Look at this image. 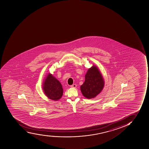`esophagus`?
Masks as SVG:
<instances>
[{
	"instance_id": "1",
	"label": "esophagus",
	"mask_w": 149,
	"mask_h": 149,
	"mask_svg": "<svg viewBox=\"0 0 149 149\" xmlns=\"http://www.w3.org/2000/svg\"><path fill=\"white\" fill-rule=\"evenodd\" d=\"M77 85L76 84H74V85L71 86V87L72 88H76L77 87Z\"/></svg>"
}]
</instances>
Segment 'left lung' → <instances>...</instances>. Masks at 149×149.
I'll return each mask as SVG.
<instances>
[{"label":"left lung","instance_id":"obj_1","mask_svg":"<svg viewBox=\"0 0 149 149\" xmlns=\"http://www.w3.org/2000/svg\"><path fill=\"white\" fill-rule=\"evenodd\" d=\"M105 81L100 71L97 66L93 65L87 70L85 75V81L80 86L83 95L88 99L97 97L102 91Z\"/></svg>","mask_w":149,"mask_h":149}]
</instances>
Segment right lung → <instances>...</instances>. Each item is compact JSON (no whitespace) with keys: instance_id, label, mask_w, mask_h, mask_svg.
Returning a JSON list of instances; mask_svg holds the SVG:
<instances>
[{"instance_id":"1","label":"right lung","mask_w":149,"mask_h":149,"mask_svg":"<svg viewBox=\"0 0 149 149\" xmlns=\"http://www.w3.org/2000/svg\"><path fill=\"white\" fill-rule=\"evenodd\" d=\"M42 89L46 96L52 100H58L63 95L61 84L51 73H48L44 79Z\"/></svg>"}]
</instances>
